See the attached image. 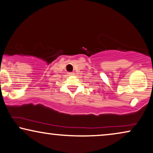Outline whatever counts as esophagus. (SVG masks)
I'll return each mask as SVG.
<instances>
[{"label": "esophagus", "mask_w": 153, "mask_h": 153, "mask_svg": "<svg viewBox=\"0 0 153 153\" xmlns=\"http://www.w3.org/2000/svg\"><path fill=\"white\" fill-rule=\"evenodd\" d=\"M68 76H73V75H74V72H69V73H68Z\"/></svg>", "instance_id": "34e87169"}]
</instances>
